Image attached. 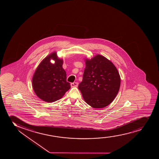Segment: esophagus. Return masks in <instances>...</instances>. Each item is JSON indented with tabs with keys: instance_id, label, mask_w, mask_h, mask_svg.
<instances>
[{
	"instance_id": "1",
	"label": "esophagus",
	"mask_w": 159,
	"mask_h": 159,
	"mask_svg": "<svg viewBox=\"0 0 159 159\" xmlns=\"http://www.w3.org/2000/svg\"><path fill=\"white\" fill-rule=\"evenodd\" d=\"M78 84H79V83L77 82L71 83L70 85H71V87L74 88V87H77Z\"/></svg>"
}]
</instances>
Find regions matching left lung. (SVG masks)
I'll list each match as a JSON object with an SVG mask.
<instances>
[{
  "label": "left lung",
  "mask_w": 159,
  "mask_h": 159,
  "mask_svg": "<svg viewBox=\"0 0 159 159\" xmlns=\"http://www.w3.org/2000/svg\"><path fill=\"white\" fill-rule=\"evenodd\" d=\"M86 67L79 85L84 101L94 108H103L115 99L120 86V76L114 64L102 55L85 59Z\"/></svg>",
  "instance_id": "1"
}]
</instances>
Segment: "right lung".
<instances>
[{
	"label": "right lung",
	"instance_id": "1",
	"mask_svg": "<svg viewBox=\"0 0 159 159\" xmlns=\"http://www.w3.org/2000/svg\"><path fill=\"white\" fill-rule=\"evenodd\" d=\"M52 59L55 63H51ZM63 60L56 52L44 58L35 70L32 77V87L36 95L44 101L55 102L61 99L70 85L66 80V73L62 68Z\"/></svg>",
	"mask_w": 159,
	"mask_h": 159
}]
</instances>
